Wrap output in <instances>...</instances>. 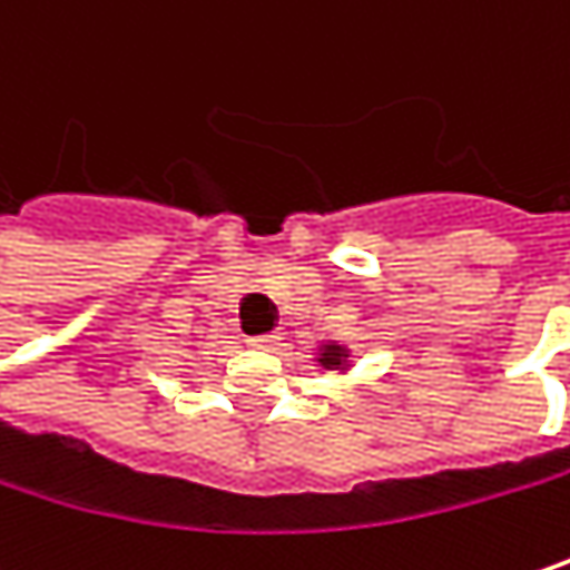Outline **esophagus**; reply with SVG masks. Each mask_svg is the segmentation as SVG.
<instances>
[{"instance_id":"obj_1","label":"esophagus","mask_w":570,"mask_h":570,"mask_svg":"<svg viewBox=\"0 0 570 570\" xmlns=\"http://www.w3.org/2000/svg\"><path fill=\"white\" fill-rule=\"evenodd\" d=\"M277 333H257V336H250L247 342L250 345H257V348H271V345H277Z\"/></svg>"}]
</instances>
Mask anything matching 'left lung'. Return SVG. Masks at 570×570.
<instances>
[{
    "mask_svg": "<svg viewBox=\"0 0 570 570\" xmlns=\"http://www.w3.org/2000/svg\"><path fill=\"white\" fill-rule=\"evenodd\" d=\"M320 362H323L326 368H338V365L345 362V348H342V345H326L323 355H320Z\"/></svg>",
    "mask_w": 570,
    "mask_h": 570,
    "instance_id": "left-lung-1",
    "label": "left lung"
}]
</instances>
